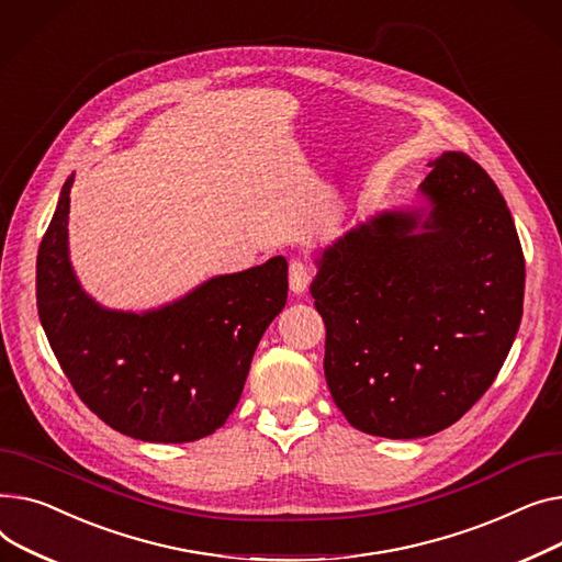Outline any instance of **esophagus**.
<instances>
[{"label": "esophagus", "mask_w": 562, "mask_h": 562, "mask_svg": "<svg viewBox=\"0 0 562 562\" xmlns=\"http://www.w3.org/2000/svg\"><path fill=\"white\" fill-rule=\"evenodd\" d=\"M308 283H311V270H308L306 262L300 260V258L292 260L290 262V290L294 294H304Z\"/></svg>", "instance_id": "obj_1"}]
</instances>
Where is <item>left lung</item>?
<instances>
[{
    "label": "left lung",
    "mask_w": 562,
    "mask_h": 562,
    "mask_svg": "<svg viewBox=\"0 0 562 562\" xmlns=\"http://www.w3.org/2000/svg\"><path fill=\"white\" fill-rule=\"evenodd\" d=\"M419 183L424 206L372 215L315 258L324 376L362 434L413 440L463 417L517 336L524 254L499 188L463 151Z\"/></svg>",
    "instance_id": "obj_1"
}]
</instances>
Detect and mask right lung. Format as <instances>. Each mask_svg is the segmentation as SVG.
<instances>
[{"label":"right lung","mask_w":562,"mask_h":562,"mask_svg":"<svg viewBox=\"0 0 562 562\" xmlns=\"http://www.w3.org/2000/svg\"><path fill=\"white\" fill-rule=\"evenodd\" d=\"M36 260L41 324L81 402L115 431L143 442H192L234 413L254 351L288 300V262L220 274L181 300L131 313L97 304L81 288L68 245L70 190Z\"/></svg>","instance_id":"obj_1"}]
</instances>
